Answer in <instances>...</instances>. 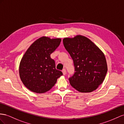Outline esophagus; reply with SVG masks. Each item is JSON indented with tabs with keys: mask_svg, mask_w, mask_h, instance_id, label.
<instances>
[{
	"mask_svg": "<svg viewBox=\"0 0 124 124\" xmlns=\"http://www.w3.org/2000/svg\"><path fill=\"white\" fill-rule=\"evenodd\" d=\"M62 72H63V75H66V70H65V69L63 70H62Z\"/></svg>",
	"mask_w": 124,
	"mask_h": 124,
	"instance_id": "1",
	"label": "esophagus"
}]
</instances>
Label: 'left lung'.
<instances>
[{"mask_svg": "<svg viewBox=\"0 0 124 124\" xmlns=\"http://www.w3.org/2000/svg\"><path fill=\"white\" fill-rule=\"evenodd\" d=\"M63 42L75 67L74 74L69 78L71 86L82 93L96 90L103 83L107 71L103 52L92 41L81 35L65 38Z\"/></svg>", "mask_w": 124, "mask_h": 124, "instance_id": "left-lung-1", "label": "left lung"}]
</instances>
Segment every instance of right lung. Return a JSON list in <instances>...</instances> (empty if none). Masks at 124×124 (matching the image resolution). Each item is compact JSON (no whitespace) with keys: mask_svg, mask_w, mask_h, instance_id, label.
<instances>
[{"mask_svg":"<svg viewBox=\"0 0 124 124\" xmlns=\"http://www.w3.org/2000/svg\"><path fill=\"white\" fill-rule=\"evenodd\" d=\"M61 39L42 37L31 44L24 53L19 65L21 81L28 89L37 93L49 91L63 75L56 70L50 55L58 47Z\"/></svg>","mask_w":124,"mask_h":124,"instance_id":"obj_1","label":"right lung"}]
</instances>
